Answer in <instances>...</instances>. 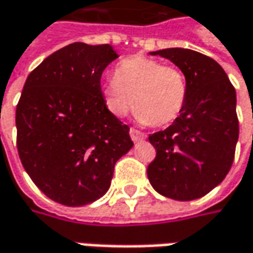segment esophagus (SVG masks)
<instances>
[{
  "instance_id": "1",
  "label": "esophagus",
  "mask_w": 253,
  "mask_h": 253,
  "mask_svg": "<svg viewBox=\"0 0 253 253\" xmlns=\"http://www.w3.org/2000/svg\"><path fill=\"white\" fill-rule=\"evenodd\" d=\"M130 137H131V140H133L134 143H137V141L144 140V138H146V134L141 133V131H138L136 128H130Z\"/></svg>"
}]
</instances>
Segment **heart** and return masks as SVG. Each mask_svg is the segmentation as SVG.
Masks as SVG:
<instances>
[{"label":"heart","mask_w":253,"mask_h":253,"mask_svg":"<svg viewBox=\"0 0 253 253\" xmlns=\"http://www.w3.org/2000/svg\"><path fill=\"white\" fill-rule=\"evenodd\" d=\"M187 93V81L178 68L146 56L122 61L116 68L115 79L103 83L109 112L116 117H125L136 105V119L141 125L172 123L181 115Z\"/></svg>","instance_id":"obj_1"}]
</instances>
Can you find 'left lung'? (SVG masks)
<instances>
[{"mask_svg": "<svg viewBox=\"0 0 253 253\" xmlns=\"http://www.w3.org/2000/svg\"><path fill=\"white\" fill-rule=\"evenodd\" d=\"M170 59L187 81V102L172 125L150 134L157 154L147 177L156 191L177 201L201 198L231 170L239 125L236 93L210 56L184 48L150 52Z\"/></svg>", "mask_w": 253, "mask_h": 253, "instance_id": "left-lung-1", "label": "left lung"}]
</instances>
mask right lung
Instances as JSON below:
<instances>
[{"mask_svg":"<svg viewBox=\"0 0 253 253\" xmlns=\"http://www.w3.org/2000/svg\"><path fill=\"white\" fill-rule=\"evenodd\" d=\"M112 45L75 42L29 73L15 113L18 154L48 198L68 207L99 200L117 160L133 147L128 126L107 109L100 87Z\"/></svg>","mask_w":253,"mask_h":253,"instance_id":"add662e5","label":"right lung"}]
</instances>
